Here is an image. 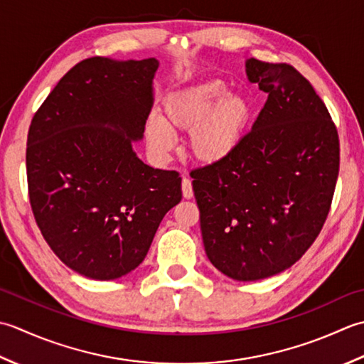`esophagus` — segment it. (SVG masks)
Returning <instances> with one entry per match:
<instances>
[{
    "label": "esophagus",
    "instance_id": "1",
    "mask_svg": "<svg viewBox=\"0 0 364 364\" xmlns=\"http://www.w3.org/2000/svg\"><path fill=\"white\" fill-rule=\"evenodd\" d=\"M182 195L185 199L193 198V187H191V181L188 179V177H183L182 179Z\"/></svg>",
    "mask_w": 364,
    "mask_h": 364
}]
</instances>
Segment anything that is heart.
<instances>
[{
  "label": "heart",
  "instance_id": "1",
  "mask_svg": "<svg viewBox=\"0 0 364 364\" xmlns=\"http://www.w3.org/2000/svg\"><path fill=\"white\" fill-rule=\"evenodd\" d=\"M253 107L240 94H228L218 80L204 81L166 97L163 116L146 119L147 144L163 159L173 151L176 132H190L188 151L203 165H218L242 146L247 136Z\"/></svg>",
  "mask_w": 364,
  "mask_h": 364
}]
</instances>
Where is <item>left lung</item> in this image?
<instances>
[{
  "label": "left lung",
  "instance_id": "obj_1",
  "mask_svg": "<svg viewBox=\"0 0 364 364\" xmlns=\"http://www.w3.org/2000/svg\"><path fill=\"white\" fill-rule=\"evenodd\" d=\"M269 94L228 160L191 171L205 255L226 277L257 281L306 253L327 220L339 173V138L327 107L289 64L247 59Z\"/></svg>",
  "mask_w": 364,
  "mask_h": 364
}]
</instances>
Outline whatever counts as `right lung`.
<instances>
[{"label": "right lung", "mask_w": 364, "mask_h": 364, "mask_svg": "<svg viewBox=\"0 0 364 364\" xmlns=\"http://www.w3.org/2000/svg\"><path fill=\"white\" fill-rule=\"evenodd\" d=\"M155 58H89L65 73L28 132L29 203L43 239L80 275L108 281L144 261L160 221L181 203L179 173L141 161Z\"/></svg>", "instance_id": "obj_1"}]
</instances>
